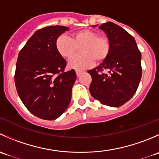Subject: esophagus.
<instances>
[{
	"mask_svg": "<svg viewBox=\"0 0 159 159\" xmlns=\"http://www.w3.org/2000/svg\"><path fill=\"white\" fill-rule=\"evenodd\" d=\"M81 73H82V71H81V70H76V74H77V76L78 77H79L80 75H81Z\"/></svg>",
	"mask_w": 159,
	"mask_h": 159,
	"instance_id": "esophagus-1",
	"label": "esophagus"
}]
</instances>
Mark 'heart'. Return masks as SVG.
I'll list each match as a JSON object with an SVG mask.
<instances>
[{
	"label": "heart",
	"instance_id": "1",
	"mask_svg": "<svg viewBox=\"0 0 159 159\" xmlns=\"http://www.w3.org/2000/svg\"><path fill=\"white\" fill-rule=\"evenodd\" d=\"M83 45L80 49L82 54L74 57L68 62V67L72 69L81 70L89 68L94 60L101 62L105 60L110 52V41L106 37L99 36L94 30L83 29L75 32L70 38L62 34L56 41V48L59 54L65 58L73 57L77 48Z\"/></svg>",
	"mask_w": 159,
	"mask_h": 159
}]
</instances>
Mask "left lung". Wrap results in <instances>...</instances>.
<instances>
[{"label": "left lung", "mask_w": 159, "mask_h": 159, "mask_svg": "<svg viewBox=\"0 0 159 159\" xmlns=\"http://www.w3.org/2000/svg\"><path fill=\"white\" fill-rule=\"evenodd\" d=\"M98 28L106 34L111 48L104 61L88 71L92 78L89 91L102 104L119 107L137 91L142 78V55L134 38L116 24L107 22Z\"/></svg>", "instance_id": "left-lung-1"}]
</instances>
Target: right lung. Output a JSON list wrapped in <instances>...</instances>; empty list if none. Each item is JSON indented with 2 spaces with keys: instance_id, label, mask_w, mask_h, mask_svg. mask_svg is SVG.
Masks as SVG:
<instances>
[{
  "instance_id": "right-lung-1",
  "label": "right lung",
  "mask_w": 159,
  "mask_h": 159,
  "mask_svg": "<svg viewBox=\"0 0 159 159\" xmlns=\"http://www.w3.org/2000/svg\"><path fill=\"white\" fill-rule=\"evenodd\" d=\"M68 28L49 26L37 30L20 50L14 82L24 105L44 120L58 118L67 109L76 80L74 69L64 71L66 61L56 48L58 37Z\"/></svg>"
}]
</instances>
